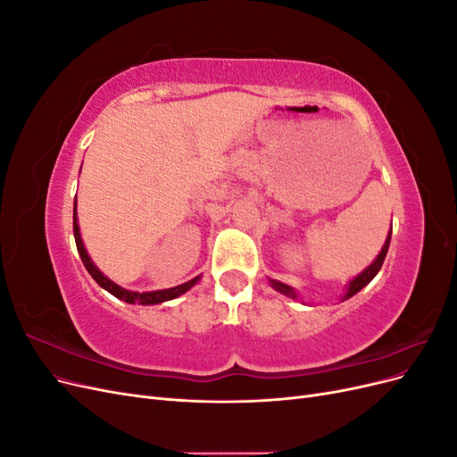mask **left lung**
I'll list each match as a JSON object with an SVG mask.
<instances>
[{"instance_id":"obj_1","label":"left lung","mask_w":457,"mask_h":457,"mask_svg":"<svg viewBox=\"0 0 457 457\" xmlns=\"http://www.w3.org/2000/svg\"><path fill=\"white\" fill-rule=\"evenodd\" d=\"M389 244H391V230H389V237H386V240H385V244H383V247H381L379 255L376 257V261H373L370 267H366L361 274L354 276V278L349 282L347 294H345L343 299L353 297L354 294L361 292V289H362L364 286H368L373 278H376V274L379 272V269H381V265H383V261H385V255H386V252H389ZM270 286L276 289V292H280V294H284V295H287V297H292V299H297V292H295V289H294L292 286L282 284V282H278V280H270Z\"/></svg>"}]
</instances>
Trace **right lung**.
Instances as JSON below:
<instances>
[{"label": "right lung", "mask_w": 457, "mask_h": 457, "mask_svg": "<svg viewBox=\"0 0 457 457\" xmlns=\"http://www.w3.org/2000/svg\"><path fill=\"white\" fill-rule=\"evenodd\" d=\"M74 238H76V247H78V253L81 257V261H84V267L87 269V272L93 276V280L99 284L101 287H104L108 294H112L114 297L126 301V303H131V305H135V303H141V305H156V303H163V301H171L179 295H183L185 292H188V289L195 286L200 276H196V278H192L181 286H175V287H170V289H158V292H129V289L121 287L118 284H114L110 278H106V276L95 267V262L91 261V257L87 255L86 252V245L84 242H81V234H79V227H78V217H76V204H74Z\"/></svg>", "instance_id": "add662e5"}]
</instances>
